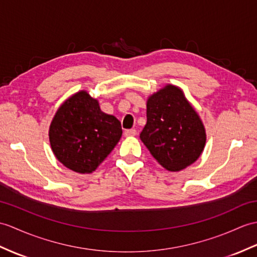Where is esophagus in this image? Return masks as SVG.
<instances>
[{
    "instance_id": "1",
    "label": "esophagus",
    "mask_w": 257,
    "mask_h": 257,
    "mask_svg": "<svg viewBox=\"0 0 257 257\" xmlns=\"http://www.w3.org/2000/svg\"><path fill=\"white\" fill-rule=\"evenodd\" d=\"M137 134V130L136 129H128V130H124V137H131V136H136Z\"/></svg>"
}]
</instances>
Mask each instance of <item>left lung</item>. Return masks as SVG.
Listing matches in <instances>:
<instances>
[{
	"mask_svg": "<svg viewBox=\"0 0 257 257\" xmlns=\"http://www.w3.org/2000/svg\"><path fill=\"white\" fill-rule=\"evenodd\" d=\"M140 139L164 169L178 172L200 157L206 130L182 89L168 84L148 98Z\"/></svg>",
	"mask_w": 257,
	"mask_h": 257,
	"instance_id": "1",
	"label": "left lung"
}]
</instances>
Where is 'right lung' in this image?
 Returning a JSON list of instances; mask_svg holds the SVG:
<instances>
[{"mask_svg": "<svg viewBox=\"0 0 257 257\" xmlns=\"http://www.w3.org/2000/svg\"><path fill=\"white\" fill-rule=\"evenodd\" d=\"M120 121L80 91L59 107L49 128L52 152L70 170L85 174L103 162L120 140Z\"/></svg>", "mask_w": 257, "mask_h": 257, "instance_id": "right-lung-1", "label": "right lung"}]
</instances>
